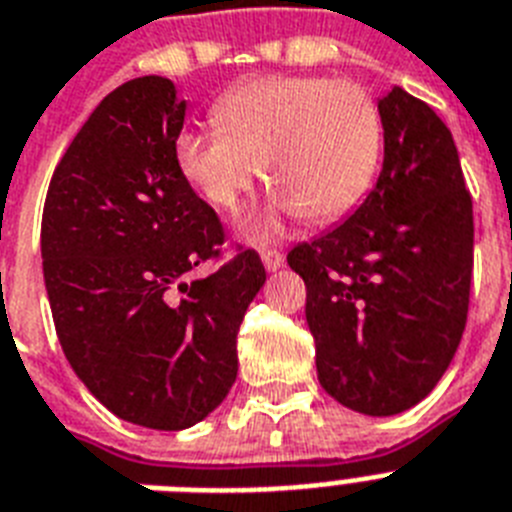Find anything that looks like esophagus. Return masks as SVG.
<instances>
[{
  "label": "esophagus",
  "instance_id": "1",
  "mask_svg": "<svg viewBox=\"0 0 512 512\" xmlns=\"http://www.w3.org/2000/svg\"><path fill=\"white\" fill-rule=\"evenodd\" d=\"M260 257H263V265L268 273H276V270L283 265V255L278 252V249H263V252H260Z\"/></svg>",
  "mask_w": 512,
  "mask_h": 512
}]
</instances>
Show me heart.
Masks as SVG:
<instances>
[{"label": "heart", "instance_id": "heart-1", "mask_svg": "<svg viewBox=\"0 0 512 512\" xmlns=\"http://www.w3.org/2000/svg\"><path fill=\"white\" fill-rule=\"evenodd\" d=\"M213 127L174 140L184 182L216 208H236L260 171L276 190L242 223L249 242L276 234L283 216L333 221L349 213L380 163V109L362 85L268 75L218 98Z\"/></svg>", "mask_w": 512, "mask_h": 512}]
</instances>
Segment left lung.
Returning <instances> with one entry per match:
<instances>
[{
    "instance_id": "1",
    "label": "left lung",
    "mask_w": 512,
    "mask_h": 512,
    "mask_svg": "<svg viewBox=\"0 0 512 512\" xmlns=\"http://www.w3.org/2000/svg\"><path fill=\"white\" fill-rule=\"evenodd\" d=\"M377 184L336 229L299 244L320 385L364 416L411 409L445 375L466 328L474 213L453 135L395 85L377 101Z\"/></svg>"
}]
</instances>
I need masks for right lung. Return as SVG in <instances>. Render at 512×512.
I'll return each instance as SVG.
<instances>
[{"mask_svg": "<svg viewBox=\"0 0 512 512\" xmlns=\"http://www.w3.org/2000/svg\"><path fill=\"white\" fill-rule=\"evenodd\" d=\"M187 101L145 75L98 103L54 169L41 223L51 315L75 375L119 419L148 429L203 422L236 380V333L265 268L218 255L216 213L184 182L174 140Z\"/></svg>", "mask_w": 512, "mask_h": 512, "instance_id": "obj_1", "label": "right lung"}]
</instances>
